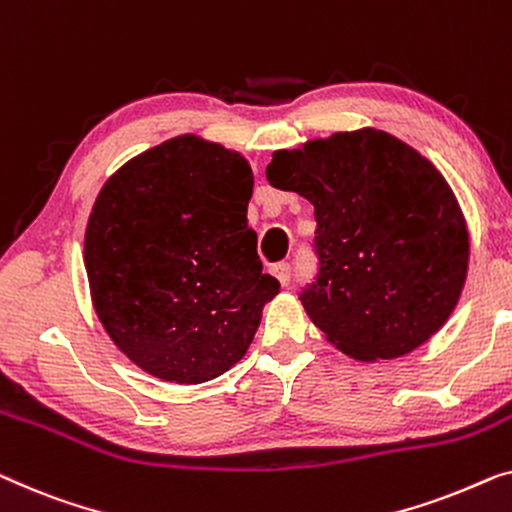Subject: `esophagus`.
<instances>
[{"instance_id":"esophagus-1","label":"esophagus","mask_w":512,"mask_h":512,"mask_svg":"<svg viewBox=\"0 0 512 512\" xmlns=\"http://www.w3.org/2000/svg\"><path fill=\"white\" fill-rule=\"evenodd\" d=\"M272 274H274V277L279 279V284H281V286H288V284H291V265H288V263H277V265H272Z\"/></svg>"}]
</instances>
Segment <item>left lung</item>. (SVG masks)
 Wrapping results in <instances>:
<instances>
[{"instance_id":"1","label":"left lung","mask_w":512,"mask_h":512,"mask_svg":"<svg viewBox=\"0 0 512 512\" xmlns=\"http://www.w3.org/2000/svg\"><path fill=\"white\" fill-rule=\"evenodd\" d=\"M265 177L314 205L321 272L300 300L332 346L395 360L443 328L469 270V231L432 161L365 127L274 152Z\"/></svg>"}]
</instances>
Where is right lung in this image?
Returning a JSON list of instances; mask_svg holds the SVG:
<instances>
[{
  "instance_id": "add662e5",
  "label": "right lung",
  "mask_w": 512,
  "mask_h": 512,
  "mask_svg": "<svg viewBox=\"0 0 512 512\" xmlns=\"http://www.w3.org/2000/svg\"><path fill=\"white\" fill-rule=\"evenodd\" d=\"M240 152L194 133L117 168L85 228L96 316L133 365L161 381H212L242 360L279 281L263 274Z\"/></svg>"
}]
</instances>
